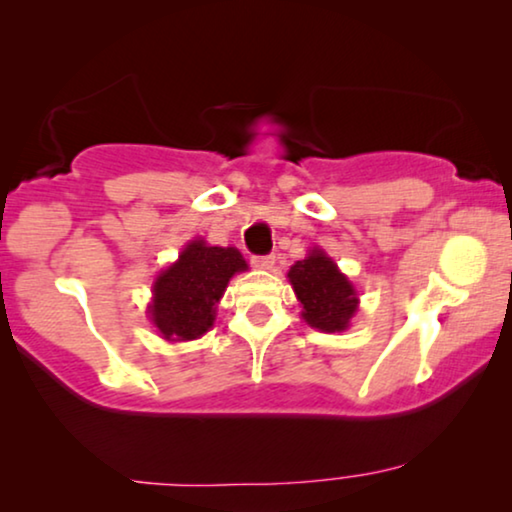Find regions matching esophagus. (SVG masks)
Wrapping results in <instances>:
<instances>
[{"mask_svg": "<svg viewBox=\"0 0 512 512\" xmlns=\"http://www.w3.org/2000/svg\"><path fill=\"white\" fill-rule=\"evenodd\" d=\"M250 264H253L255 269L269 271V269H273V264H276V257H273V255H253V257H250Z\"/></svg>", "mask_w": 512, "mask_h": 512, "instance_id": "obj_1", "label": "esophagus"}]
</instances>
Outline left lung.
I'll use <instances>...</instances> for the list:
<instances>
[{
	"mask_svg": "<svg viewBox=\"0 0 512 512\" xmlns=\"http://www.w3.org/2000/svg\"><path fill=\"white\" fill-rule=\"evenodd\" d=\"M287 278L304 306L301 318L313 329L334 334L350 327L359 304L357 292L350 280L338 271L334 259L325 255V250L313 248L308 257L292 266Z\"/></svg>",
	"mask_w": 512,
	"mask_h": 512,
	"instance_id": "1",
	"label": "left lung"
}]
</instances>
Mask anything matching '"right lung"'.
<instances>
[{
  "label": "right lung",
  "instance_id": "1",
  "mask_svg": "<svg viewBox=\"0 0 512 512\" xmlns=\"http://www.w3.org/2000/svg\"><path fill=\"white\" fill-rule=\"evenodd\" d=\"M248 264L236 248L206 246L192 241L153 285L150 320L167 341H192L213 327L215 306L234 273Z\"/></svg>",
  "mask_w": 512,
  "mask_h": 512
}]
</instances>
